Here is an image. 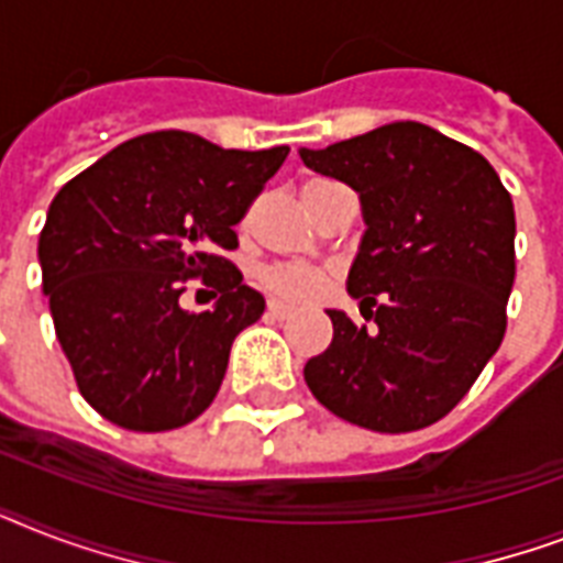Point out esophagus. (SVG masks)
<instances>
[{
	"label": "esophagus",
	"mask_w": 563,
	"mask_h": 563,
	"mask_svg": "<svg viewBox=\"0 0 563 563\" xmlns=\"http://www.w3.org/2000/svg\"><path fill=\"white\" fill-rule=\"evenodd\" d=\"M268 312H272L274 318H289L291 312H295V307L283 303V300H268Z\"/></svg>",
	"instance_id": "esophagus-1"
}]
</instances>
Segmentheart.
<instances>
[{
    "mask_svg": "<svg viewBox=\"0 0 563 563\" xmlns=\"http://www.w3.org/2000/svg\"><path fill=\"white\" fill-rule=\"evenodd\" d=\"M330 180H312L307 184V189L327 187ZM263 283L272 291L283 295V298L303 300L312 298L321 286H324V274L318 268H309V265H274V268H265Z\"/></svg>",
    "mask_w": 563,
    "mask_h": 563,
    "instance_id": "1",
    "label": "heart"
}]
</instances>
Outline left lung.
Listing matches in <instances>:
<instances>
[{"label":"left lung","instance_id":"8db88e82","mask_svg":"<svg viewBox=\"0 0 563 563\" xmlns=\"http://www.w3.org/2000/svg\"><path fill=\"white\" fill-rule=\"evenodd\" d=\"M298 154L360 195L365 233L347 295L371 318L362 327L327 309L333 342L303 368L309 391L374 432L429 427L471 391L506 335L511 195L479 152L420 122Z\"/></svg>","mask_w":563,"mask_h":563}]
</instances>
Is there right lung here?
Returning a JSON list of instances; mask_svg holds the SVG:
<instances>
[{
    "label": "right lung",
    "mask_w": 563,
    "mask_h": 563,
    "mask_svg": "<svg viewBox=\"0 0 563 563\" xmlns=\"http://www.w3.org/2000/svg\"><path fill=\"white\" fill-rule=\"evenodd\" d=\"M289 148L236 152L187 131L117 145L73 178L40 233L43 291L84 400L117 427L166 432L195 420L228 371L230 344L263 295L219 251ZM187 276L220 291L195 317Z\"/></svg>",
    "instance_id": "right-lung-1"
}]
</instances>
